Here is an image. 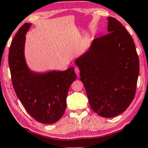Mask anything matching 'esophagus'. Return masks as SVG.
Returning a JSON list of instances; mask_svg holds the SVG:
<instances>
[{"mask_svg":"<svg viewBox=\"0 0 148 148\" xmlns=\"http://www.w3.org/2000/svg\"><path fill=\"white\" fill-rule=\"evenodd\" d=\"M74 71H75V73L77 75V77H79V69L78 68V67H75V69H74Z\"/></svg>","mask_w":148,"mask_h":148,"instance_id":"34e87169","label":"esophagus"}]
</instances>
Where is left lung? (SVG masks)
<instances>
[{"instance_id":"1","label":"left lung","mask_w":148,"mask_h":148,"mask_svg":"<svg viewBox=\"0 0 148 148\" xmlns=\"http://www.w3.org/2000/svg\"><path fill=\"white\" fill-rule=\"evenodd\" d=\"M107 21L109 34L94 38L75 64L91 108L101 117L110 118L125 111L133 100L140 64L129 33L114 18Z\"/></svg>"}]
</instances>
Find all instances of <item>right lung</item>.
I'll return each instance as SVG.
<instances>
[{"mask_svg": "<svg viewBox=\"0 0 148 148\" xmlns=\"http://www.w3.org/2000/svg\"><path fill=\"white\" fill-rule=\"evenodd\" d=\"M31 26L24 23L11 42L8 64L12 83L19 100L33 118L41 123L53 124L64 113L69 89L77 75L74 67L63 71L31 70L24 53L26 34Z\"/></svg>", "mask_w": 148, "mask_h": 148, "instance_id": "obj_1", "label": "right lung"}]
</instances>
